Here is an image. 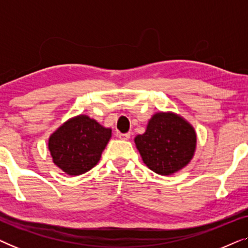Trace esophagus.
Segmentation results:
<instances>
[{
    "mask_svg": "<svg viewBox=\"0 0 248 248\" xmlns=\"http://www.w3.org/2000/svg\"><path fill=\"white\" fill-rule=\"evenodd\" d=\"M131 137L130 133H120L118 134V138L121 139V140H128Z\"/></svg>",
    "mask_w": 248,
    "mask_h": 248,
    "instance_id": "obj_1",
    "label": "esophagus"
}]
</instances>
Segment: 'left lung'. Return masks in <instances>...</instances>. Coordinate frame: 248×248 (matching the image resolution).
I'll return each mask as SVG.
<instances>
[{
    "label": "left lung",
    "instance_id": "1",
    "mask_svg": "<svg viewBox=\"0 0 248 248\" xmlns=\"http://www.w3.org/2000/svg\"><path fill=\"white\" fill-rule=\"evenodd\" d=\"M142 160L159 175H172L186 167L196 149V132L185 118L171 111L155 113L147 130L134 139Z\"/></svg>",
    "mask_w": 248,
    "mask_h": 248
}]
</instances>
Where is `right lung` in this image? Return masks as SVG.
Here are the masks:
<instances>
[{
    "mask_svg": "<svg viewBox=\"0 0 248 248\" xmlns=\"http://www.w3.org/2000/svg\"><path fill=\"white\" fill-rule=\"evenodd\" d=\"M111 138V130L88 115H78L61 125L48 139L53 162L65 174L89 171L100 160Z\"/></svg>",
    "mask_w": 248,
    "mask_h": 248,
    "instance_id": "1",
    "label": "right lung"
}]
</instances>
